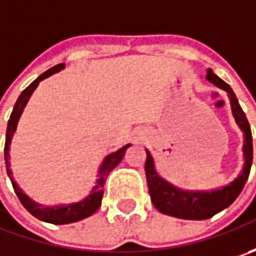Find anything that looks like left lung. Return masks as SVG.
<instances>
[{
	"mask_svg": "<svg viewBox=\"0 0 256 256\" xmlns=\"http://www.w3.org/2000/svg\"><path fill=\"white\" fill-rule=\"evenodd\" d=\"M206 80L226 91L231 100V108L234 118L244 131V158L245 164L238 178H235L231 184L214 190V191H182L175 188L170 182L162 180L154 166V160L150 151H146V161H145V175L150 188V195L154 206L165 215H171L181 220H208L215 214L221 212L241 194L245 182L250 176L252 165V134L250 122L242 111L241 105L238 102L232 88L222 81L218 75L212 72V70L206 71Z\"/></svg>",
	"mask_w": 256,
	"mask_h": 256,
	"instance_id": "8db88e82",
	"label": "left lung"
}]
</instances>
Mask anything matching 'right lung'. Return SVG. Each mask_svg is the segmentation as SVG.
I'll list each match as a JSON object with an SVG mask.
<instances>
[{"label": "right lung", "mask_w": 256, "mask_h": 256, "mask_svg": "<svg viewBox=\"0 0 256 256\" xmlns=\"http://www.w3.org/2000/svg\"><path fill=\"white\" fill-rule=\"evenodd\" d=\"M64 64H58L52 66L51 70L45 71L44 74H41L36 80H35L32 84H30L24 91L21 92V95L18 96L16 102L14 105V110L11 112L10 116V121H8V126H6V135H5V148H4V155H5V165H6V174L10 176V180L12 182V186H14V191L18 196V200L21 201V204L24 205V208L26 211L30 212L31 215H34L35 218H38L40 221L50 222V224H55V225H62V224H71V222H76L91 216L94 212L96 211L100 206H101V201H102L104 195V185L106 181V176L110 175V172L112 171L114 168L121 162V160L124 158V154L126 151V148L130 146L125 145L121 150L115 151V152L105 156L102 165L98 171V178L95 181V185L91 190V194L84 198L82 201L75 202V204H70V205H54V206H44V205H40L32 200H30L24 192L21 191L16 185V182L12 180L11 176V170H10V162H8V158H10V144H11V138L14 135L15 130H16V124L18 120L21 116V114L24 111V106L28 102L31 94L34 92V90L36 88V85L40 84V81H42L45 78H48L50 75L55 74L58 71H61L64 68Z\"/></svg>", "instance_id": "add662e5"}]
</instances>
